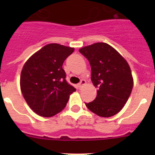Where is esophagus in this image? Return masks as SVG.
<instances>
[{
    "label": "esophagus",
    "mask_w": 155,
    "mask_h": 155,
    "mask_svg": "<svg viewBox=\"0 0 155 155\" xmlns=\"http://www.w3.org/2000/svg\"><path fill=\"white\" fill-rule=\"evenodd\" d=\"M85 84H86V81L84 80V79H81V81H80V83L78 84V86L79 88H81L83 86L85 85Z\"/></svg>",
    "instance_id": "1"
}]
</instances>
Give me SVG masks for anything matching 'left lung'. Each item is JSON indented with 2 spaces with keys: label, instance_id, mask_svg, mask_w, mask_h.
I'll return each mask as SVG.
<instances>
[{
  "label": "left lung",
  "instance_id": "8db88e82",
  "mask_svg": "<svg viewBox=\"0 0 155 155\" xmlns=\"http://www.w3.org/2000/svg\"><path fill=\"white\" fill-rule=\"evenodd\" d=\"M89 61L91 81L98 88L87 109L102 117L118 113L127 103L134 85L130 68L125 59L111 46L96 42L79 50Z\"/></svg>",
  "mask_w": 155,
  "mask_h": 155
}]
</instances>
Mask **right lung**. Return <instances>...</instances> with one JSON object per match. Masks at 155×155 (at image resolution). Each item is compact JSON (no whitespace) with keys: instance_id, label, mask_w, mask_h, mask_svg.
Wrapping results in <instances>:
<instances>
[{"instance_id":"right-lung-1","label":"right lung","mask_w":155,"mask_h":155,"mask_svg":"<svg viewBox=\"0 0 155 155\" xmlns=\"http://www.w3.org/2000/svg\"><path fill=\"white\" fill-rule=\"evenodd\" d=\"M74 49L50 43L34 53L24 64L20 86L25 100L36 114L51 117L65 108L76 91L66 81L62 66Z\"/></svg>"}]
</instances>
